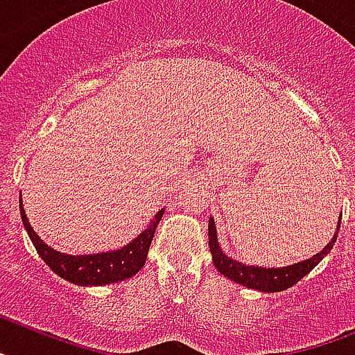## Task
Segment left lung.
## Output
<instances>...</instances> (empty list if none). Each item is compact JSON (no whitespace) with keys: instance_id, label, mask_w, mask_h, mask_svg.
Listing matches in <instances>:
<instances>
[{"instance_id":"obj_1","label":"left lung","mask_w":355,"mask_h":355,"mask_svg":"<svg viewBox=\"0 0 355 355\" xmlns=\"http://www.w3.org/2000/svg\"><path fill=\"white\" fill-rule=\"evenodd\" d=\"M341 223L338 225V230ZM338 236L332 237V241L323 248V250L310 257L306 261L295 263V265L283 266V268H261V266H247L241 265L239 261H234L228 256H225L221 248H219L218 237H216V227H214V219L209 223V247L212 252L214 265L225 277L236 281L239 285L248 286V288L261 290V292H281L290 286H294L297 281L303 279L310 270H314V266L319 265L327 254L334 248Z\"/></svg>"}]
</instances>
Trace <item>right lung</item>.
I'll use <instances>...</instances> for the list:
<instances>
[{
	"label": "right lung",
	"instance_id": "obj_1",
	"mask_svg": "<svg viewBox=\"0 0 355 355\" xmlns=\"http://www.w3.org/2000/svg\"><path fill=\"white\" fill-rule=\"evenodd\" d=\"M19 212H21L26 234L31 237V241L34 243L37 254L58 276L79 286H101L116 283V281L128 279L136 272L141 270V266L146 261L148 248H150L152 237H154L157 223L161 221V216L165 210L161 209L152 218L150 225L134 241L128 243L127 247L114 252L92 254V256H67V254L54 250L41 241L37 234L32 230L25 216V210H23V203L19 205Z\"/></svg>",
	"mask_w": 355,
	"mask_h": 355
}]
</instances>
